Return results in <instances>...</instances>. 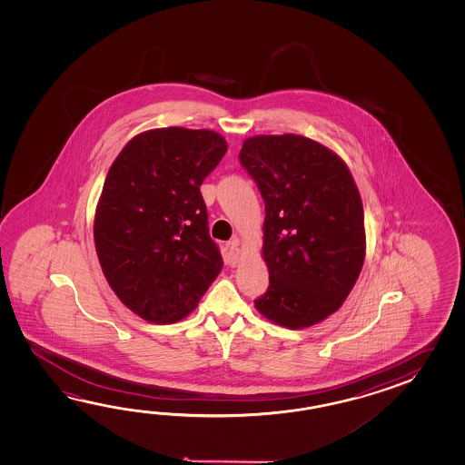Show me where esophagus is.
Returning <instances> with one entry per match:
<instances>
[{
	"mask_svg": "<svg viewBox=\"0 0 465 465\" xmlns=\"http://www.w3.org/2000/svg\"><path fill=\"white\" fill-rule=\"evenodd\" d=\"M228 262L231 266H236L239 262V239L234 237L228 244Z\"/></svg>",
	"mask_w": 465,
	"mask_h": 465,
	"instance_id": "1",
	"label": "esophagus"
}]
</instances>
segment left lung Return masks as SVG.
<instances>
[{
    "instance_id": "left-lung-1",
    "label": "left lung",
    "mask_w": 465,
    "mask_h": 465,
    "mask_svg": "<svg viewBox=\"0 0 465 465\" xmlns=\"http://www.w3.org/2000/svg\"><path fill=\"white\" fill-rule=\"evenodd\" d=\"M239 161L266 206L269 287L254 306L279 326H314L342 306L364 264V209L354 178L334 151L299 134L247 138Z\"/></svg>"
}]
</instances>
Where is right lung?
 <instances>
[{
	"label": "right lung",
	"mask_w": 465,
	"mask_h": 465,
	"mask_svg": "<svg viewBox=\"0 0 465 465\" xmlns=\"http://www.w3.org/2000/svg\"><path fill=\"white\" fill-rule=\"evenodd\" d=\"M211 129H149L111 164L94 214L109 286L149 322L188 316L223 269L199 186L226 154Z\"/></svg>",
	"instance_id": "right-lung-1"
}]
</instances>
